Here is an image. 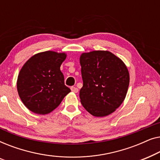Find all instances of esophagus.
<instances>
[{
	"label": "esophagus",
	"instance_id": "esophagus-1",
	"mask_svg": "<svg viewBox=\"0 0 160 160\" xmlns=\"http://www.w3.org/2000/svg\"><path fill=\"white\" fill-rule=\"evenodd\" d=\"M71 91L74 93H77L78 92V89L77 88V87H71Z\"/></svg>",
	"mask_w": 160,
	"mask_h": 160
}]
</instances>
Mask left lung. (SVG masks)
Masks as SVG:
<instances>
[{"mask_svg": "<svg viewBox=\"0 0 160 160\" xmlns=\"http://www.w3.org/2000/svg\"><path fill=\"white\" fill-rule=\"evenodd\" d=\"M80 64L82 106L97 117L114 112L123 102L130 83V74L123 61L108 51H92L82 54Z\"/></svg>", "mask_w": 160, "mask_h": 160, "instance_id": "left-lung-1", "label": "left lung"}]
</instances>
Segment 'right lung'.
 <instances>
[{
    "label": "right lung",
    "instance_id": "obj_1",
    "mask_svg": "<svg viewBox=\"0 0 160 160\" xmlns=\"http://www.w3.org/2000/svg\"><path fill=\"white\" fill-rule=\"evenodd\" d=\"M65 53L40 52L31 57L22 68L17 87L24 105L37 114H47L54 110L71 92L65 85L60 65Z\"/></svg>",
    "mask_w": 160,
    "mask_h": 160
}]
</instances>
